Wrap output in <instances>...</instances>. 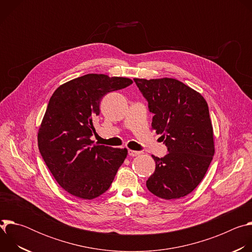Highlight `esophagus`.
I'll return each mask as SVG.
<instances>
[{
    "label": "esophagus",
    "mask_w": 252,
    "mask_h": 252,
    "mask_svg": "<svg viewBox=\"0 0 252 252\" xmlns=\"http://www.w3.org/2000/svg\"><path fill=\"white\" fill-rule=\"evenodd\" d=\"M139 155H141V152L131 151V150L128 151V156H129V157H137V156H139Z\"/></svg>",
    "instance_id": "34e87169"
}]
</instances>
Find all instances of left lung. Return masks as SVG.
<instances>
[{"label": "left lung", "mask_w": 252, "mask_h": 252, "mask_svg": "<svg viewBox=\"0 0 252 252\" xmlns=\"http://www.w3.org/2000/svg\"><path fill=\"white\" fill-rule=\"evenodd\" d=\"M154 114L152 126L167 148L153 156L156 170L148 189L164 199L181 198L202 181L214 155L213 130L203 96L174 79H133Z\"/></svg>", "instance_id": "8db88e82"}]
</instances>
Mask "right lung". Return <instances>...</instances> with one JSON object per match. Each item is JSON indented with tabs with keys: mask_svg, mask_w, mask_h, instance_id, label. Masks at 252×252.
<instances>
[{
	"mask_svg": "<svg viewBox=\"0 0 252 252\" xmlns=\"http://www.w3.org/2000/svg\"><path fill=\"white\" fill-rule=\"evenodd\" d=\"M131 84L126 78L89 74L62 85L51 96L38 145L57 183L68 193L93 199L110 189L127 150L93 145L94 120L103 95Z\"/></svg>",
	"mask_w": 252,
	"mask_h": 252,
	"instance_id": "1",
	"label": "right lung"
}]
</instances>
